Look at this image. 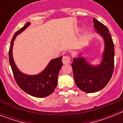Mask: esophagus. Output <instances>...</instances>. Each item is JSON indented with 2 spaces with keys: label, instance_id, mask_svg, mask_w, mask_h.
Segmentation results:
<instances>
[{
  "label": "esophagus",
  "instance_id": "obj_1",
  "mask_svg": "<svg viewBox=\"0 0 123 123\" xmlns=\"http://www.w3.org/2000/svg\"><path fill=\"white\" fill-rule=\"evenodd\" d=\"M70 61H71V58L70 56H68V55H66V56H64L63 57L62 59V62L63 64H68L70 63Z\"/></svg>",
  "mask_w": 123,
  "mask_h": 123
}]
</instances>
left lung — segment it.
I'll use <instances>...</instances> for the list:
<instances>
[{
  "mask_svg": "<svg viewBox=\"0 0 123 123\" xmlns=\"http://www.w3.org/2000/svg\"><path fill=\"white\" fill-rule=\"evenodd\" d=\"M95 31L104 37L105 51L101 64L93 67L87 63L83 57L74 58L72 66L74 81L77 86L87 93L102 89L108 83L114 70V44L107 27L93 18Z\"/></svg>",
  "mask_w": 123,
  "mask_h": 123,
  "instance_id": "1",
  "label": "left lung"
}]
</instances>
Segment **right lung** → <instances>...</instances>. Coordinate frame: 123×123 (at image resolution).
Listing matches in <instances>:
<instances>
[{
	"mask_svg": "<svg viewBox=\"0 0 123 123\" xmlns=\"http://www.w3.org/2000/svg\"><path fill=\"white\" fill-rule=\"evenodd\" d=\"M29 25V22L26 23L23 28L14 34L8 52L9 62L14 78L18 86L29 95L38 98H42L50 95L57 86L58 73L63 65L62 56L52 60L44 71L37 75L28 76L20 72L16 67L13 59L12 47L16 36L23 31Z\"/></svg>",
	"mask_w": 123,
	"mask_h": 123,
	"instance_id": "add662e5",
	"label": "right lung"
}]
</instances>
